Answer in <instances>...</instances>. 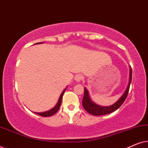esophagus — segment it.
Listing matches in <instances>:
<instances>
[{"label":"esophagus","instance_id":"esophagus-1","mask_svg":"<svg viewBox=\"0 0 148 148\" xmlns=\"http://www.w3.org/2000/svg\"><path fill=\"white\" fill-rule=\"evenodd\" d=\"M75 80L77 82H79L83 80V76L82 75H79V74L77 75L75 77Z\"/></svg>","mask_w":148,"mask_h":148}]
</instances>
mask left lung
Wrapping results in <instances>:
<instances>
[{
  "mask_svg": "<svg viewBox=\"0 0 148 148\" xmlns=\"http://www.w3.org/2000/svg\"><path fill=\"white\" fill-rule=\"evenodd\" d=\"M132 79V69L130 66V74H129V82L124 94L121 97L120 99L117 101L114 104L111 105L110 106H100L99 105L95 104L94 102L91 100L89 96L88 91L87 90L86 88H84V96L83 98L82 104L85 110H86L90 114L95 115V116H100V115H105L109 113L114 112L117 110L121 105L123 104L125 100H126L127 95H128L129 88H130V84Z\"/></svg>",
  "mask_w": 148,
  "mask_h": 148,
  "instance_id": "left-lung-1",
  "label": "left lung"
}]
</instances>
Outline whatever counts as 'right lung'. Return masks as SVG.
Masks as SVG:
<instances>
[{
	"label": "right lung",
	"mask_w": 148,
	"mask_h": 148,
	"mask_svg": "<svg viewBox=\"0 0 148 148\" xmlns=\"http://www.w3.org/2000/svg\"><path fill=\"white\" fill-rule=\"evenodd\" d=\"M37 44H39V43H37ZM66 89L64 90L63 92H62V94H60V98L59 99H58V102L57 104H56V105L55 106V107L54 108H53L52 109H51V110H48V111H46V112H35L36 114H38L40 115V116H44V117H46V116H52V115H53L55 114V113H56V112L59 110L60 107V104H61V101H62V96H63L64 93V92H65Z\"/></svg>",
	"instance_id": "1"
}]
</instances>
